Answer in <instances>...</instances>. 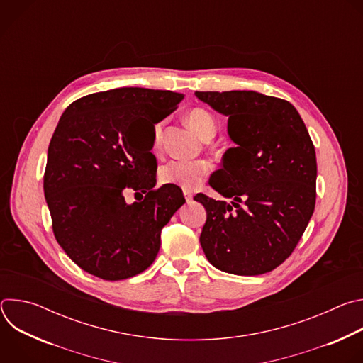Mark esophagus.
<instances>
[{"instance_id": "obj_1", "label": "esophagus", "mask_w": 363, "mask_h": 363, "mask_svg": "<svg viewBox=\"0 0 363 363\" xmlns=\"http://www.w3.org/2000/svg\"><path fill=\"white\" fill-rule=\"evenodd\" d=\"M184 196H185L186 202H191V201H192V198H194V195H192V192H191V191H184Z\"/></svg>"}]
</instances>
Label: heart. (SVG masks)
Returning <instances> with one entry per match:
<instances>
[{
    "mask_svg": "<svg viewBox=\"0 0 363 363\" xmlns=\"http://www.w3.org/2000/svg\"><path fill=\"white\" fill-rule=\"evenodd\" d=\"M186 123L189 128L196 132L203 140H210L217 132V122L214 116L205 109L196 108L186 115ZM161 125H157L153 129V145L157 147L160 145ZM208 164L205 161H182L172 160L164 164L158 171V178L165 185H175L185 191H192L198 188L206 174H208Z\"/></svg>",
    "mask_w": 363,
    "mask_h": 363,
    "instance_id": "obj_1",
    "label": "heart"
}]
</instances>
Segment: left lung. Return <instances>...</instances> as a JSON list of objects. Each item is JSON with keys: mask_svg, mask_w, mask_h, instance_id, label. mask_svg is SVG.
<instances>
[{"mask_svg": "<svg viewBox=\"0 0 363 363\" xmlns=\"http://www.w3.org/2000/svg\"><path fill=\"white\" fill-rule=\"evenodd\" d=\"M195 96L228 118L227 132L235 145L211 177V186L233 198L231 203L203 194L195 196L206 211L201 247L208 262L225 273H269L291 254L313 216V142L287 100L252 90ZM238 201L245 205L240 207Z\"/></svg>", "mask_w": 363, "mask_h": 363, "instance_id": "left-lung-1", "label": "left lung"}]
</instances>
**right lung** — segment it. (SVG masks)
Masks as SVG:
<instances>
[{"label":"right lung","instance_id":"obj_1","mask_svg":"<svg viewBox=\"0 0 363 363\" xmlns=\"http://www.w3.org/2000/svg\"><path fill=\"white\" fill-rule=\"evenodd\" d=\"M182 99L171 90L119 87L87 94L62 115L48 145L44 196L57 242L84 272L123 280L157 258L161 231L185 198L178 186L153 189L157 160L135 136L139 128L153 136ZM128 189L141 201L128 204Z\"/></svg>","mask_w":363,"mask_h":363}]
</instances>
